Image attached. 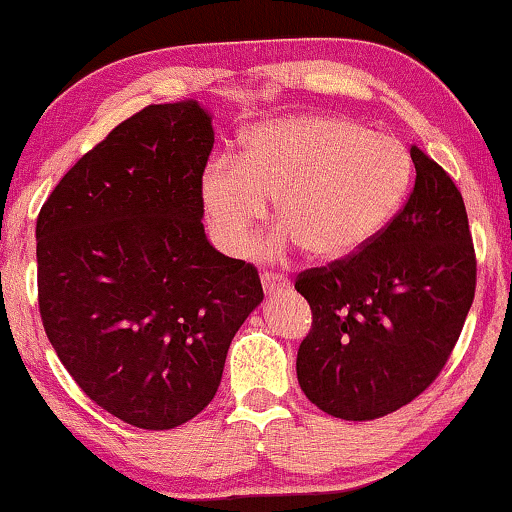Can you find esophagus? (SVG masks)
Returning <instances> with one entry per match:
<instances>
[{
	"instance_id": "1",
	"label": "esophagus",
	"mask_w": 512,
	"mask_h": 512,
	"mask_svg": "<svg viewBox=\"0 0 512 512\" xmlns=\"http://www.w3.org/2000/svg\"><path fill=\"white\" fill-rule=\"evenodd\" d=\"M261 282H263V289L268 291V294H280L289 287V277L280 275V272H272V270H265L261 275Z\"/></svg>"
}]
</instances>
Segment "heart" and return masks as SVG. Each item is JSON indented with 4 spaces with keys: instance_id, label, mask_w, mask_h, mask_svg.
Returning <instances> with one entry per match:
<instances>
[{
    "instance_id": "obj_1",
    "label": "heart",
    "mask_w": 512,
    "mask_h": 512,
    "mask_svg": "<svg viewBox=\"0 0 512 512\" xmlns=\"http://www.w3.org/2000/svg\"><path fill=\"white\" fill-rule=\"evenodd\" d=\"M411 157L397 138L343 117L301 115L249 129L240 157H216L199 181L204 214L230 254L249 249L275 197L268 254L303 247L338 261L369 244L400 209Z\"/></svg>"
}]
</instances>
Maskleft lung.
<instances>
[{
    "label": "left lung",
    "instance_id": "8db88e82",
    "mask_svg": "<svg viewBox=\"0 0 512 512\" xmlns=\"http://www.w3.org/2000/svg\"><path fill=\"white\" fill-rule=\"evenodd\" d=\"M409 152L416 181L393 221L357 254L296 277L313 310L298 383L343 421H371L416 400L447 364L475 298L461 192L421 148Z\"/></svg>",
    "mask_w": 512,
    "mask_h": 512
}]
</instances>
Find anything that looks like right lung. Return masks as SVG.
<instances>
[{
    "label": "right lung",
    "instance_id": "obj_1",
    "mask_svg": "<svg viewBox=\"0 0 512 512\" xmlns=\"http://www.w3.org/2000/svg\"><path fill=\"white\" fill-rule=\"evenodd\" d=\"M214 129L197 101L148 105L53 188L37 216V296L58 360L98 407L171 430L214 400L258 270L204 235Z\"/></svg>",
    "mask_w": 512,
    "mask_h": 512
}]
</instances>
